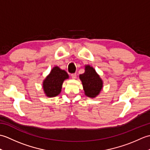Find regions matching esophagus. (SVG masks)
<instances>
[{
  "label": "esophagus",
  "mask_w": 150,
  "mask_h": 150,
  "mask_svg": "<svg viewBox=\"0 0 150 150\" xmlns=\"http://www.w3.org/2000/svg\"><path fill=\"white\" fill-rule=\"evenodd\" d=\"M71 75L73 79H75L76 77H77V74H76V73H72Z\"/></svg>",
  "instance_id": "esophagus-1"
}]
</instances>
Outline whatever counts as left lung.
<instances>
[{
    "instance_id": "obj_1",
    "label": "left lung",
    "mask_w": 150,
    "mask_h": 150,
    "mask_svg": "<svg viewBox=\"0 0 150 150\" xmlns=\"http://www.w3.org/2000/svg\"><path fill=\"white\" fill-rule=\"evenodd\" d=\"M79 78L87 97L95 98L100 93L103 87V81L93 67L85 66V72L79 75Z\"/></svg>"
}]
</instances>
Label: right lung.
<instances>
[{
	"mask_svg": "<svg viewBox=\"0 0 150 150\" xmlns=\"http://www.w3.org/2000/svg\"><path fill=\"white\" fill-rule=\"evenodd\" d=\"M68 78L69 75L66 71L60 69L58 66H55L43 81L44 93L48 97L57 96L61 92L64 81Z\"/></svg>",
	"mask_w": 150,
	"mask_h": 150,
	"instance_id": "1",
	"label": "right lung"
}]
</instances>
